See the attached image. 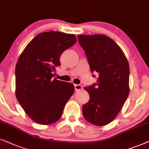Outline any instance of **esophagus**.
<instances>
[{"label": "esophagus", "instance_id": "obj_1", "mask_svg": "<svg viewBox=\"0 0 149 149\" xmlns=\"http://www.w3.org/2000/svg\"><path fill=\"white\" fill-rule=\"evenodd\" d=\"M74 86H75V91H79L82 89V86L80 85V84H75Z\"/></svg>", "mask_w": 149, "mask_h": 149}]
</instances>
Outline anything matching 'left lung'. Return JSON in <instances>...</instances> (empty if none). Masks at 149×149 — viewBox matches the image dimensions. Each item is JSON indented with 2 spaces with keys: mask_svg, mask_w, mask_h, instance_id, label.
Returning a JSON list of instances; mask_svg holds the SVG:
<instances>
[{
  "mask_svg": "<svg viewBox=\"0 0 149 149\" xmlns=\"http://www.w3.org/2000/svg\"><path fill=\"white\" fill-rule=\"evenodd\" d=\"M78 38L91 73L98 74L97 83L84 87L90 98L82 106L83 116L94 125H107L118 116L129 95V63L121 48L107 36L79 35Z\"/></svg>",
  "mask_w": 149,
  "mask_h": 149,
  "instance_id": "8db88e82",
  "label": "left lung"
}]
</instances>
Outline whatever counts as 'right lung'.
<instances>
[{
    "mask_svg": "<svg viewBox=\"0 0 149 149\" xmlns=\"http://www.w3.org/2000/svg\"><path fill=\"white\" fill-rule=\"evenodd\" d=\"M74 34L50 31L38 34L24 48L16 65V96L26 113L39 125L61 118L74 92L72 83L54 78L60 56L76 42Z\"/></svg>",
    "mask_w": 149,
    "mask_h": 149,
    "instance_id": "right-lung-1",
    "label": "right lung"
}]
</instances>
